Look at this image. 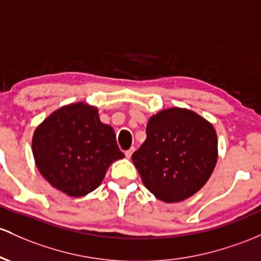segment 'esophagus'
I'll return each instance as SVG.
<instances>
[{
    "label": "esophagus",
    "mask_w": 261,
    "mask_h": 261,
    "mask_svg": "<svg viewBox=\"0 0 261 261\" xmlns=\"http://www.w3.org/2000/svg\"><path fill=\"white\" fill-rule=\"evenodd\" d=\"M134 151H135V148H134V147H133V148H130V150L125 151V156L127 157V159H130V157H131V154H133Z\"/></svg>",
    "instance_id": "1"
}]
</instances>
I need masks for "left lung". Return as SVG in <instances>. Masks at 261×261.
<instances>
[{"label":"left lung","mask_w":261,"mask_h":261,"mask_svg":"<svg viewBox=\"0 0 261 261\" xmlns=\"http://www.w3.org/2000/svg\"><path fill=\"white\" fill-rule=\"evenodd\" d=\"M145 142L133 153L145 187L167 203L197 193L213 172L218 140L213 125L187 109L151 116Z\"/></svg>","instance_id":"obj_1"}]
</instances>
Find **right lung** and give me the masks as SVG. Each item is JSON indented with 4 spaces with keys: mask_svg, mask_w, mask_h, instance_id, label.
Instances as JSON below:
<instances>
[{
    "mask_svg": "<svg viewBox=\"0 0 261 261\" xmlns=\"http://www.w3.org/2000/svg\"><path fill=\"white\" fill-rule=\"evenodd\" d=\"M32 151L42 176L71 197L96 190L109 166L124 159L113 127L100 121L98 109L84 102L50 114L34 131Z\"/></svg>",
    "mask_w": 261,
    "mask_h": 261,
    "instance_id": "obj_1",
    "label": "right lung"
}]
</instances>
